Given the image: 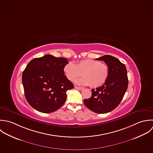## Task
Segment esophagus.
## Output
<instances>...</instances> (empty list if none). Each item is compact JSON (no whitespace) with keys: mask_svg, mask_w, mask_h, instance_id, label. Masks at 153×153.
Segmentation results:
<instances>
[{"mask_svg":"<svg viewBox=\"0 0 153 153\" xmlns=\"http://www.w3.org/2000/svg\"><path fill=\"white\" fill-rule=\"evenodd\" d=\"M75 88H76V89H77V90H79V91H82L84 88H82V87H76V86H75Z\"/></svg>","mask_w":153,"mask_h":153,"instance_id":"esophagus-1","label":"esophagus"}]
</instances>
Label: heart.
Masks as SVG:
<instances>
[{
	"label": "heart",
	"instance_id": "obj_1",
	"mask_svg": "<svg viewBox=\"0 0 153 153\" xmlns=\"http://www.w3.org/2000/svg\"><path fill=\"white\" fill-rule=\"evenodd\" d=\"M63 71L67 78L72 82L82 75L83 78L76 81V84L90 85L93 88L104 84L109 75V68L107 64L93 59L81 60L75 65L68 62L65 65Z\"/></svg>",
	"mask_w": 153,
	"mask_h": 153
}]
</instances>
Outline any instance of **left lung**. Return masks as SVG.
I'll return each instance as SVG.
<instances>
[{
	"mask_svg": "<svg viewBox=\"0 0 153 153\" xmlns=\"http://www.w3.org/2000/svg\"><path fill=\"white\" fill-rule=\"evenodd\" d=\"M96 60L108 65V77L101 87L91 90V97L84 100V103L91 111L103 114L114 110L122 101L128 88V79L125 65L117 58L104 55Z\"/></svg>",
	"mask_w": 153,
	"mask_h": 153,
	"instance_id": "1",
	"label": "left lung"
}]
</instances>
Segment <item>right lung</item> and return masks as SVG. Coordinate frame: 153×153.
I'll list each match as a JSON object with an SVG mask.
<instances>
[{"label": "right lung", "instance_id": "1", "mask_svg": "<svg viewBox=\"0 0 153 153\" xmlns=\"http://www.w3.org/2000/svg\"><path fill=\"white\" fill-rule=\"evenodd\" d=\"M68 63L64 57L51 54L31 60L22 73L25 98L36 110L49 113L59 109L66 102V91L74 88L65 75Z\"/></svg>", "mask_w": 153, "mask_h": 153}]
</instances>
